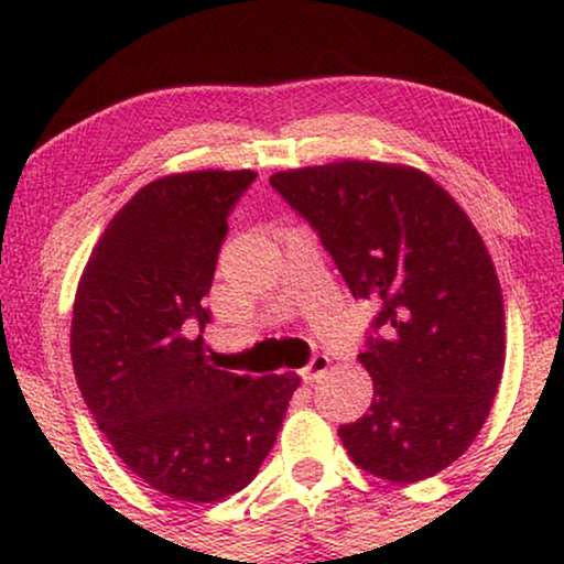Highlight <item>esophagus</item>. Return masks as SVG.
I'll return each mask as SVG.
<instances>
[{"instance_id": "1", "label": "esophagus", "mask_w": 564, "mask_h": 564, "mask_svg": "<svg viewBox=\"0 0 564 564\" xmlns=\"http://www.w3.org/2000/svg\"><path fill=\"white\" fill-rule=\"evenodd\" d=\"M328 366H332V358H328V355H323V352L313 355V358H310V364L302 368V379L307 381V384H313V381H318L323 373L328 371Z\"/></svg>"}]
</instances>
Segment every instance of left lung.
<instances>
[{
	"label": "left lung",
	"instance_id": "obj_1",
	"mask_svg": "<svg viewBox=\"0 0 564 564\" xmlns=\"http://www.w3.org/2000/svg\"><path fill=\"white\" fill-rule=\"evenodd\" d=\"M270 185L318 232L355 300L377 304L360 352L371 408L339 426L349 458L392 482L451 467L503 371V300L480 232L411 166L339 161Z\"/></svg>",
	"mask_w": 564,
	"mask_h": 564
}]
</instances>
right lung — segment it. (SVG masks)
<instances>
[{
	"mask_svg": "<svg viewBox=\"0 0 564 564\" xmlns=\"http://www.w3.org/2000/svg\"><path fill=\"white\" fill-rule=\"evenodd\" d=\"M257 174L187 172L132 196L79 281L70 360L84 403L116 456L159 494L223 501L273 451L296 373L254 379L209 364L200 304L228 217Z\"/></svg>",
	"mask_w": 564,
	"mask_h": 564,
	"instance_id": "obj_1",
	"label": "right lung"
}]
</instances>
